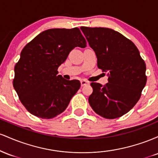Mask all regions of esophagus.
Wrapping results in <instances>:
<instances>
[{"mask_svg": "<svg viewBox=\"0 0 158 158\" xmlns=\"http://www.w3.org/2000/svg\"><path fill=\"white\" fill-rule=\"evenodd\" d=\"M89 84H90L89 81H86V80H84V79H83V80H81V87L85 86V85H89Z\"/></svg>", "mask_w": 158, "mask_h": 158, "instance_id": "obj_1", "label": "esophagus"}]
</instances>
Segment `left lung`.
Here are the masks:
<instances>
[{
  "instance_id": "obj_1",
  "label": "left lung",
  "mask_w": 158,
  "mask_h": 158,
  "mask_svg": "<svg viewBox=\"0 0 158 158\" xmlns=\"http://www.w3.org/2000/svg\"><path fill=\"white\" fill-rule=\"evenodd\" d=\"M95 52L97 66L108 72L106 85L91 82L92 109L106 119L122 117L135 106L146 85V64L135 44L119 32L104 27H81Z\"/></svg>"
}]
</instances>
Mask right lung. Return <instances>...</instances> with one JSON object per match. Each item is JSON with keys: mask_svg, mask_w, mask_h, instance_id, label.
Listing matches in <instances>:
<instances>
[{"mask_svg": "<svg viewBox=\"0 0 158 158\" xmlns=\"http://www.w3.org/2000/svg\"><path fill=\"white\" fill-rule=\"evenodd\" d=\"M86 46L85 38L76 27L45 30L23 48L15 66L13 87L30 114L51 119L66 109L81 84L58 75V68L73 48Z\"/></svg>", "mask_w": 158, "mask_h": 158, "instance_id": "obj_1", "label": "right lung"}]
</instances>
